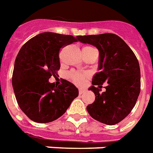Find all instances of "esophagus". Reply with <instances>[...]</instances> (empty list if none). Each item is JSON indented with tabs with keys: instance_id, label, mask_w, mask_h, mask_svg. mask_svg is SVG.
Masks as SVG:
<instances>
[{
	"instance_id": "obj_1",
	"label": "esophagus",
	"mask_w": 153,
	"mask_h": 153,
	"mask_svg": "<svg viewBox=\"0 0 153 153\" xmlns=\"http://www.w3.org/2000/svg\"><path fill=\"white\" fill-rule=\"evenodd\" d=\"M84 91H85L84 89H82V88H79V93L80 95H81V94H82V93H83V92H84Z\"/></svg>"
}]
</instances>
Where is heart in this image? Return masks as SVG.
Returning a JSON list of instances; mask_svg holds the SVG:
<instances>
[{
  "mask_svg": "<svg viewBox=\"0 0 153 153\" xmlns=\"http://www.w3.org/2000/svg\"><path fill=\"white\" fill-rule=\"evenodd\" d=\"M70 78H71V80H72L74 82H75L77 84H82V82H84V79H85L84 75L79 73L71 74H70Z\"/></svg>",
  "mask_w": 153,
  "mask_h": 153,
  "instance_id": "heart-1",
  "label": "heart"
}]
</instances>
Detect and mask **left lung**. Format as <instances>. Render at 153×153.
Instances as JSON below:
<instances>
[{"mask_svg": "<svg viewBox=\"0 0 153 153\" xmlns=\"http://www.w3.org/2000/svg\"><path fill=\"white\" fill-rule=\"evenodd\" d=\"M78 40L99 50L100 72L94 75L88 90L96 99L87 106L91 117L106 125L120 123L131 112L140 92V68L136 56L119 36L111 33L79 36ZM106 82V91L100 94Z\"/></svg>", "mask_w": 153, "mask_h": 153, "instance_id": "1", "label": "left lung"}]
</instances>
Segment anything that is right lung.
I'll return each mask as SVG.
<instances>
[{
    "instance_id": "1",
    "label": "right lung",
    "mask_w": 153,
    "mask_h": 153,
    "mask_svg": "<svg viewBox=\"0 0 153 153\" xmlns=\"http://www.w3.org/2000/svg\"><path fill=\"white\" fill-rule=\"evenodd\" d=\"M78 41L70 35L44 32L29 39L17 55L12 84L22 112L36 123H47L65 114L79 96L73 83L63 79L51 83V76L60 69V49Z\"/></svg>"
}]
</instances>
